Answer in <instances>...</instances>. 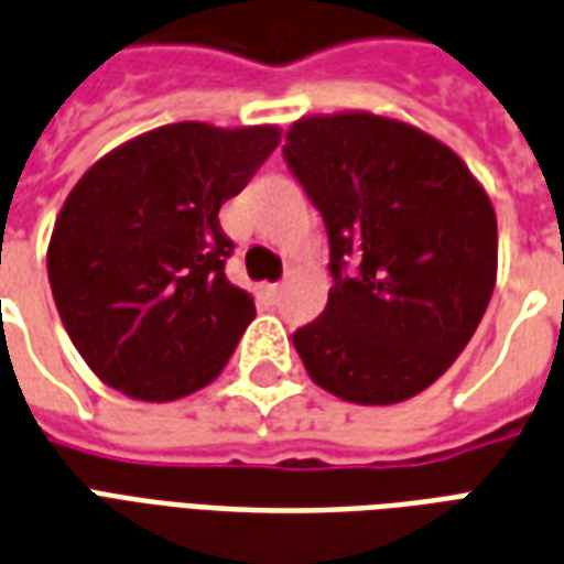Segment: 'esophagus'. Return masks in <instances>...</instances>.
Returning a JSON list of instances; mask_svg holds the SVG:
<instances>
[{
  "mask_svg": "<svg viewBox=\"0 0 564 564\" xmlns=\"http://www.w3.org/2000/svg\"><path fill=\"white\" fill-rule=\"evenodd\" d=\"M267 294H270V297H279V294H282V285H267Z\"/></svg>",
  "mask_w": 564,
  "mask_h": 564,
  "instance_id": "34e87169",
  "label": "esophagus"
}]
</instances>
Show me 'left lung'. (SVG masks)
Listing matches in <instances>:
<instances>
[{
  "mask_svg": "<svg viewBox=\"0 0 564 564\" xmlns=\"http://www.w3.org/2000/svg\"><path fill=\"white\" fill-rule=\"evenodd\" d=\"M282 152L330 237L327 310L294 333L303 367L345 402L412 400L451 369L492 297L487 188L447 143L369 110L300 117Z\"/></svg>",
  "mask_w": 564,
  "mask_h": 564,
  "instance_id": "1",
  "label": "left lung"
}]
</instances>
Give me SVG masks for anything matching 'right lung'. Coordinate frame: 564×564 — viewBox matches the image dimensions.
Masks as SVG:
<instances>
[{"mask_svg": "<svg viewBox=\"0 0 564 564\" xmlns=\"http://www.w3.org/2000/svg\"><path fill=\"white\" fill-rule=\"evenodd\" d=\"M279 126L171 122L105 152L65 197L47 246L56 310L86 367L131 400L216 381L254 318L225 279L219 228L276 150Z\"/></svg>", "mask_w": 564, "mask_h": 564, "instance_id": "add662e5", "label": "right lung"}]
</instances>
